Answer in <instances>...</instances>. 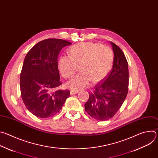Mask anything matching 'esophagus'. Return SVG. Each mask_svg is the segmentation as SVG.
I'll use <instances>...</instances> for the list:
<instances>
[{
    "instance_id": "obj_1",
    "label": "esophagus",
    "mask_w": 158,
    "mask_h": 158,
    "mask_svg": "<svg viewBox=\"0 0 158 158\" xmlns=\"http://www.w3.org/2000/svg\"><path fill=\"white\" fill-rule=\"evenodd\" d=\"M78 93H79V91H71V92H70L71 95H74V94H77Z\"/></svg>"
}]
</instances>
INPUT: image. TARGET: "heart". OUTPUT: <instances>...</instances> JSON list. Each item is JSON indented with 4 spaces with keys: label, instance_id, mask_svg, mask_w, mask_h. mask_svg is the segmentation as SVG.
<instances>
[{
    "label": "heart",
    "instance_id": "heart-1",
    "mask_svg": "<svg viewBox=\"0 0 158 158\" xmlns=\"http://www.w3.org/2000/svg\"><path fill=\"white\" fill-rule=\"evenodd\" d=\"M113 59V53L107 46L98 43H79L70 48L69 55L59 58L58 67L64 78L71 77L79 67L81 71L66 84L67 88L78 91L91 81L96 83L105 78L112 68Z\"/></svg>",
    "mask_w": 158,
    "mask_h": 158
}]
</instances>
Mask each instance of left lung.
Wrapping results in <instances>:
<instances>
[{
    "label": "left lung",
    "instance_id": "8db88e82",
    "mask_svg": "<svg viewBox=\"0 0 158 158\" xmlns=\"http://www.w3.org/2000/svg\"><path fill=\"white\" fill-rule=\"evenodd\" d=\"M114 52L112 69L102 82L96 85L85 104V110L98 121L113 117L123 104L128 92V64L123 51L110 42Z\"/></svg>",
    "mask_w": 158,
    "mask_h": 158
}]
</instances>
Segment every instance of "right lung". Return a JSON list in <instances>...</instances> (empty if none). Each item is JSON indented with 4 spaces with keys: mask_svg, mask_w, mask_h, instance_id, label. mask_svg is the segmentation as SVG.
Listing matches in <instances>:
<instances>
[{
    "mask_svg": "<svg viewBox=\"0 0 158 158\" xmlns=\"http://www.w3.org/2000/svg\"><path fill=\"white\" fill-rule=\"evenodd\" d=\"M70 45L62 39H45L35 44L25 57L20 77L21 97L27 109L38 118L58 113L70 96L69 90H56L61 85L58 55Z\"/></svg>",
    "mask_w": 158,
    "mask_h": 158,
    "instance_id": "add662e5",
    "label": "right lung"
}]
</instances>
